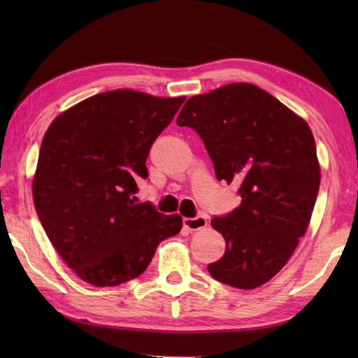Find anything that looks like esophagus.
<instances>
[{"label":"esophagus","instance_id":"obj_1","mask_svg":"<svg viewBox=\"0 0 358 358\" xmlns=\"http://www.w3.org/2000/svg\"><path fill=\"white\" fill-rule=\"evenodd\" d=\"M183 226L187 231H200L203 227L208 226V218L203 215H196L194 218H185Z\"/></svg>","mask_w":358,"mask_h":358}]
</instances>
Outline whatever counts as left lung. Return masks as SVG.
Instances as JSON below:
<instances>
[{
    "label": "left lung",
    "mask_w": 358,
    "mask_h": 358,
    "mask_svg": "<svg viewBox=\"0 0 358 358\" xmlns=\"http://www.w3.org/2000/svg\"><path fill=\"white\" fill-rule=\"evenodd\" d=\"M177 124L200 135L218 181L240 186V206L210 222L226 250L209 273L238 289L264 285L291 258L313 215L320 187L313 132L249 83L189 98Z\"/></svg>",
    "instance_id": "1"
}]
</instances>
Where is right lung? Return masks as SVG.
<instances>
[{
    "label": "right lung",
    "mask_w": 358,
    "mask_h": 358,
    "mask_svg": "<svg viewBox=\"0 0 358 358\" xmlns=\"http://www.w3.org/2000/svg\"><path fill=\"white\" fill-rule=\"evenodd\" d=\"M186 100L109 90L62 113L45 132L34 203L45 234L86 283L117 286L141 275L163 240L183 227L178 214L136 203V180L157 136Z\"/></svg>",
    "instance_id": "1"
}]
</instances>
